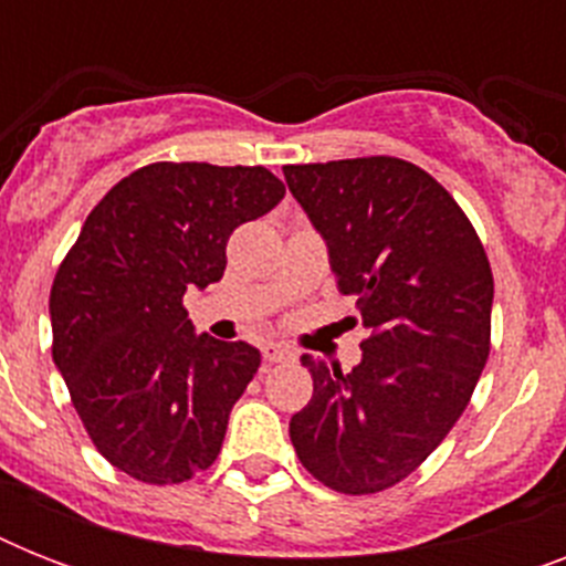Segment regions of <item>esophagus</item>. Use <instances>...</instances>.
Listing matches in <instances>:
<instances>
[{"instance_id": "34e87169", "label": "esophagus", "mask_w": 566, "mask_h": 566, "mask_svg": "<svg viewBox=\"0 0 566 566\" xmlns=\"http://www.w3.org/2000/svg\"><path fill=\"white\" fill-rule=\"evenodd\" d=\"M261 355H264V364H284L293 358L291 349L282 344H266L264 349H261Z\"/></svg>"}]
</instances>
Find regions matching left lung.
Wrapping results in <instances>:
<instances>
[{
  "label": "left lung",
  "mask_w": 566,
  "mask_h": 566,
  "mask_svg": "<svg viewBox=\"0 0 566 566\" xmlns=\"http://www.w3.org/2000/svg\"><path fill=\"white\" fill-rule=\"evenodd\" d=\"M284 179L326 240L337 291L355 296L346 319L370 332L349 373L302 355L314 396L293 413V449L332 491H387L473 396L491 355V261L461 205L411 161L287 164Z\"/></svg>",
  "instance_id": "obj_1"
}]
</instances>
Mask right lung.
I'll use <instances>...</instances> for the list:
<instances>
[{
	"label": "right lung",
	"mask_w": 566,
	"mask_h": 566,
	"mask_svg": "<svg viewBox=\"0 0 566 566\" xmlns=\"http://www.w3.org/2000/svg\"><path fill=\"white\" fill-rule=\"evenodd\" d=\"M282 196L266 167L158 161L87 213L49 293L52 358L93 447L119 473L179 484L220 455L261 353L193 335L181 300L220 282L231 231Z\"/></svg>",
	"instance_id": "right-lung-1"
}]
</instances>
